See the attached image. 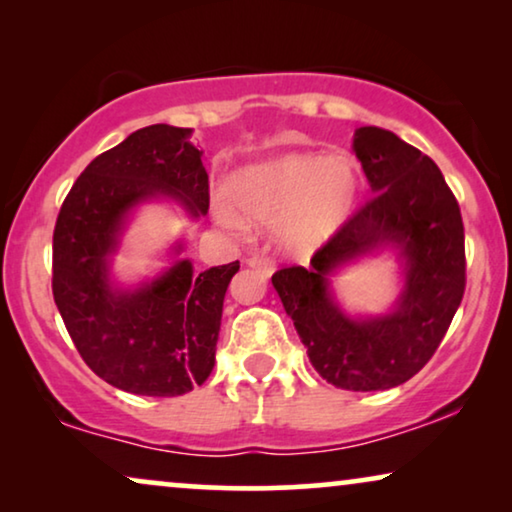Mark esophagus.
<instances>
[{
    "label": "esophagus",
    "instance_id": "obj_1",
    "mask_svg": "<svg viewBox=\"0 0 512 512\" xmlns=\"http://www.w3.org/2000/svg\"><path fill=\"white\" fill-rule=\"evenodd\" d=\"M247 265L249 268H258L265 277H270L272 272H275V263H272L268 256H251L247 258Z\"/></svg>",
    "mask_w": 512,
    "mask_h": 512
}]
</instances>
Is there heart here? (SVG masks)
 Listing matches in <instances>:
<instances>
[{
  "instance_id": "1",
  "label": "heart",
  "mask_w": 512,
  "mask_h": 512,
  "mask_svg": "<svg viewBox=\"0 0 512 512\" xmlns=\"http://www.w3.org/2000/svg\"><path fill=\"white\" fill-rule=\"evenodd\" d=\"M214 198V219L228 230L247 228V216L270 221L272 242L305 254L338 233L354 212L359 174L352 160L324 153H284L247 165Z\"/></svg>"
}]
</instances>
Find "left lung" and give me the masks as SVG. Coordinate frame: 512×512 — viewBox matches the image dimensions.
<instances>
[{"label": "left lung", "mask_w": 512, "mask_h": 512, "mask_svg": "<svg viewBox=\"0 0 512 512\" xmlns=\"http://www.w3.org/2000/svg\"><path fill=\"white\" fill-rule=\"evenodd\" d=\"M352 149L370 198L317 254L310 268L277 270L272 286L333 387L382 391L408 382L445 338L466 289L464 223L443 172L394 132L366 125ZM384 248L402 263V293L382 315H349L330 279L349 262Z\"/></svg>", "instance_id": "1"}]
</instances>
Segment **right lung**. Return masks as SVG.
Here are the masks:
<instances>
[{
    "mask_svg": "<svg viewBox=\"0 0 512 512\" xmlns=\"http://www.w3.org/2000/svg\"><path fill=\"white\" fill-rule=\"evenodd\" d=\"M191 128L149 125L104 151L76 179L53 233V298L76 349L111 387L181 396L214 368L223 298L240 261L170 268L135 286L114 277V254L139 205L170 200L191 219L209 209V177Z\"/></svg>",
    "mask_w": 512,
    "mask_h": 512,
    "instance_id": "1",
    "label": "right lung"
}]
</instances>
